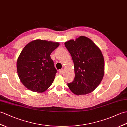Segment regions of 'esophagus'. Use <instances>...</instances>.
I'll return each instance as SVG.
<instances>
[{
    "label": "esophagus",
    "mask_w": 127,
    "mask_h": 127,
    "mask_svg": "<svg viewBox=\"0 0 127 127\" xmlns=\"http://www.w3.org/2000/svg\"><path fill=\"white\" fill-rule=\"evenodd\" d=\"M64 72V69H61L59 70V73H60V75H63Z\"/></svg>",
    "instance_id": "34e87169"
}]
</instances>
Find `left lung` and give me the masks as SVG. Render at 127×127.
I'll list each match as a JSON object with an SVG mask.
<instances>
[{
  "instance_id": "left-lung-1",
  "label": "left lung",
  "mask_w": 127,
  "mask_h": 127,
  "mask_svg": "<svg viewBox=\"0 0 127 127\" xmlns=\"http://www.w3.org/2000/svg\"><path fill=\"white\" fill-rule=\"evenodd\" d=\"M74 64L75 79L67 85L77 95L92 92L104 75V60L101 50L89 38L79 36L65 43Z\"/></svg>"
}]
</instances>
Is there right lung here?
Instances as JSON below:
<instances>
[{"label": "right lung", "mask_w": 127, "mask_h": 127, "mask_svg": "<svg viewBox=\"0 0 127 127\" xmlns=\"http://www.w3.org/2000/svg\"><path fill=\"white\" fill-rule=\"evenodd\" d=\"M60 45L58 42L36 39L23 48L17 61L20 82L28 89L43 93L52 84L57 70L50 55Z\"/></svg>", "instance_id": "right-lung-1"}]
</instances>
